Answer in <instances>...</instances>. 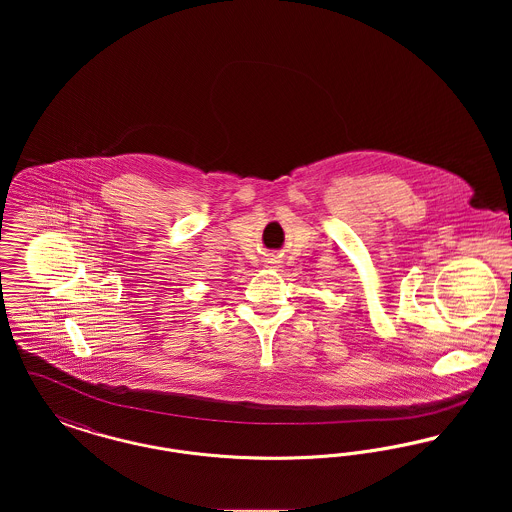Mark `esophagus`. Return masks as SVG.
<instances>
[{"label": "esophagus", "instance_id": "obj_1", "mask_svg": "<svg viewBox=\"0 0 512 512\" xmlns=\"http://www.w3.org/2000/svg\"><path fill=\"white\" fill-rule=\"evenodd\" d=\"M267 263H278V261H276V259H270V261H267Z\"/></svg>", "mask_w": 512, "mask_h": 512}]
</instances>
